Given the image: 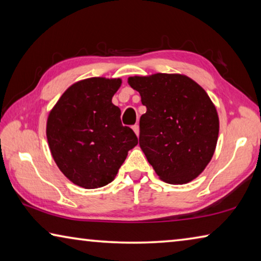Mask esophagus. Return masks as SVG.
<instances>
[{
	"mask_svg": "<svg viewBox=\"0 0 261 261\" xmlns=\"http://www.w3.org/2000/svg\"><path fill=\"white\" fill-rule=\"evenodd\" d=\"M132 129H134L135 134H136L137 136H139V125H138V124H135L134 126H132Z\"/></svg>",
	"mask_w": 261,
	"mask_h": 261,
	"instance_id": "1",
	"label": "esophagus"
}]
</instances>
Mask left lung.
Wrapping results in <instances>:
<instances>
[{"instance_id":"obj_1","label":"left lung","mask_w":261,"mask_h":261,"mask_svg":"<svg viewBox=\"0 0 261 261\" xmlns=\"http://www.w3.org/2000/svg\"><path fill=\"white\" fill-rule=\"evenodd\" d=\"M146 113L139 121V145L163 182L185 184L213 156L219 116L204 88L184 74L154 73L127 79Z\"/></svg>"}]
</instances>
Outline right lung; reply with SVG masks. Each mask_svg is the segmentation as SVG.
<instances>
[{
	"label": "right lung",
	"instance_id": "obj_1",
	"mask_svg": "<svg viewBox=\"0 0 261 261\" xmlns=\"http://www.w3.org/2000/svg\"><path fill=\"white\" fill-rule=\"evenodd\" d=\"M120 78H87L62 94L47 120L53 159L73 184L96 189L114 180L127 152L138 144L123 126L121 109L112 102Z\"/></svg>",
	"mask_w": 261,
	"mask_h": 261
}]
</instances>
